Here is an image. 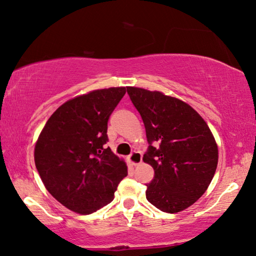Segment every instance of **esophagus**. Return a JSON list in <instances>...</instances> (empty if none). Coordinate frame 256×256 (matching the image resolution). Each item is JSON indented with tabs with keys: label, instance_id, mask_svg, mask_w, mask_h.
I'll use <instances>...</instances> for the list:
<instances>
[{
	"label": "esophagus",
	"instance_id": "obj_1",
	"mask_svg": "<svg viewBox=\"0 0 256 256\" xmlns=\"http://www.w3.org/2000/svg\"><path fill=\"white\" fill-rule=\"evenodd\" d=\"M128 160H129V163H130L132 165H138V164H140L142 163V153L140 152H138V150H134L132 153L129 155V158H128Z\"/></svg>",
	"mask_w": 256,
	"mask_h": 256
}]
</instances>
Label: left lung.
<instances>
[{"label": "left lung", "mask_w": 256, "mask_h": 256, "mask_svg": "<svg viewBox=\"0 0 256 256\" xmlns=\"http://www.w3.org/2000/svg\"><path fill=\"white\" fill-rule=\"evenodd\" d=\"M127 93L146 129L148 148L142 160L155 172L146 198L164 212H182L204 194L216 172L212 134L198 112L178 98L132 86Z\"/></svg>", "instance_id": "left-lung-1"}]
</instances>
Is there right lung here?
<instances>
[{
    "instance_id": "1",
    "label": "right lung",
    "mask_w": 256,
    "mask_h": 256,
    "mask_svg": "<svg viewBox=\"0 0 256 256\" xmlns=\"http://www.w3.org/2000/svg\"><path fill=\"white\" fill-rule=\"evenodd\" d=\"M126 88L92 91L65 102L44 124L34 163L44 186L66 208L92 214L110 204L127 176L124 160L106 144L108 120Z\"/></svg>"
}]
</instances>
